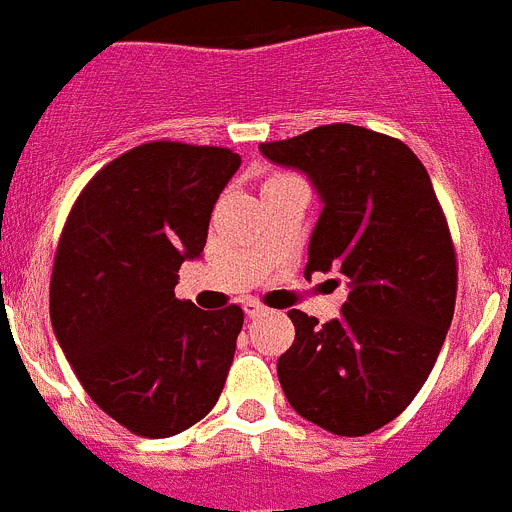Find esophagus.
<instances>
[{
  "mask_svg": "<svg viewBox=\"0 0 512 512\" xmlns=\"http://www.w3.org/2000/svg\"><path fill=\"white\" fill-rule=\"evenodd\" d=\"M245 316H250V319H255V316H262V313L267 311L265 306H262L260 301H245Z\"/></svg>",
  "mask_w": 512,
  "mask_h": 512,
  "instance_id": "34e87169",
  "label": "esophagus"
}]
</instances>
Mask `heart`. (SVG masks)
Wrapping results in <instances>:
<instances>
[{"instance_id":"1","label":"heart","mask_w":512,"mask_h":512,"mask_svg":"<svg viewBox=\"0 0 512 512\" xmlns=\"http://www.w3.org/2000/svg\"><path fill=\"white\" fill-rule=\"evenodd\" d=\"M275 178H278V176H275Z\"/></svg>"}]
</instances>
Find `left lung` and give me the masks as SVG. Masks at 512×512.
Returning <instances> with one entry per match:
<instances>
[{"instance_id": "1", "label": "left lung", "mask_w": 512, "mask_h": 512, "mask_svg": "<svg viewBox=\"0 0 512 512\" xmlns=\"http://www.w3.org/2000/svg\"><path fill=\"white\" fill-rule=\"evenodd\" d=\"M260 153L306 173L321 196L306 275L336 270L349 288L324 326L288 311L296 339L278 359L280 388L331 434H372L423 388L454 316L457 252L431 178L411 147L354 124L262 142Z\"/></svg>"}]
</instances>
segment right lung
I'll return each mask as SVG.
<instances>
[{"mask_svg":"<svg viewBox=\"0 0 512 512\" xmlns=\"http://www.w3.org/2000/svg\"><path fill=\"white\" fill-rule=\"evenodd\" d=\"M227 147L145 142L96 173L55 250L50 321L101 411L147 439L176 436L222 395L245 313L178 301V270L204 252Z\"/></svg>","mask_w":512,"mask_h":512,"instance_id":"obj_1","label":"right lung"}]
</instances>
